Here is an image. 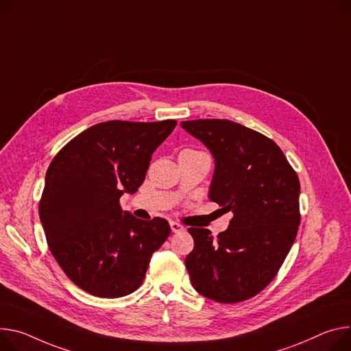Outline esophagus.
Wrapping results in <instances>:
<instances>
[{"instance_id": "1", "label": "esophagus", "mask_w": 351, "mask_h": 351, "mask_svg": "<svg viewBox=\"0 0 351 351\" xmlns=\"http://www.w3.org/2000/svg\"><path fill=\"white\" fill-rule=\"evenodd\" d=\"M171 230H172V232L178 234V232L184 231V227L182 224H179V222H176V221H171Z\"/></svg>"}]
</instances>
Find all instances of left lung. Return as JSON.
I'll use <instances>...</instances> for the list:
<instances>
[{"label": "left lung", "mask_w": 351, "mask_h": 351, "mask_svg": "<svg viewBox=\"0 0 351 351\" xmlns=\"http://www.w3.org/2000/svg\"><path fill=\"white\" fill-rule=\"evenodd\" d=\"M215 159L210 200L234 217L217 238L189 228L193 250L184 261L195 290L235 304L259 294L277 276L301 222L300 179L269 137L226 119L182 121Z\"/></svg>", "instance_id": "obj_1"}]
</instances>
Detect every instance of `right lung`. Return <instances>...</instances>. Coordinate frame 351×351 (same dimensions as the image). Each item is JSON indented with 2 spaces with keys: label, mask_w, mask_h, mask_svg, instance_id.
I'll use <instances>...</instances> for the list:
<instances>
[{
  "label": "right lung",
  "mask_w": 351,
  "mask_h": 351,
  "mask_svg": "<svg viewBox=\"0 0 351 351\" xmlns=\"http://www.w3.org/2000/svg\"><path fill=\"white\" fill-rule=\"evenodd\" d=\"M176 123H98L50 162L39 217L51 254L81 290L101 298L134 293L168 239L167 219H138L121 210L120 197L137 192L152 152Z\"/></svg>",
  "instance_id": "right-lung-1"
}]
</instances>
